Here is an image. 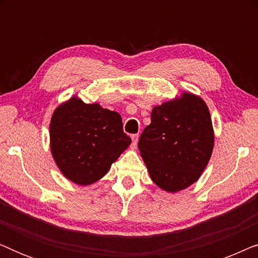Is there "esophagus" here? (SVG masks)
Returning <instances> with one entry per match:
<instances>
[{"mask_svg": "<svg viewBox=\"0 0 258 258\" xmlns=\"http://www.w3.org/2000/svg\"><path fill=\"white\" fill-rule=\"evenodd\" d=\"M132 140H133L132 148H133V149H136V147H137V141H139V135H133V136H132Z\"/></svg>", "mask_w": 258, "mask_h": 258, "instance_id": "1", "label": "esophagus"}]
</instances>
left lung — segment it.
<instances>
[{
  "mask_svg": "<svg viewBox=\"0 0 258 258\" xmlns=\"http://www.w3.org/2000/svg\"><path fill=\"white\" fill-rule=\"evenodd\" d=\"M214 142L207 103L199 95L183 91L153 108L139 150L155 184L167 192H177L200 178L209 163Z\"/></svg>",
  "mask_w": 258,
  "mask_h": 258,
  "instance_id": "8db88e82",
  "label": "left lung"
}]
</instances>
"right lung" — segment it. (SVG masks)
I'll return each mask as SVG.
<instances>
[{
    "label": "right lung",
    "mask_w": 258,
    "mask_h": 258,
    "mask_svg": "<svg viewBox=\"0 0 258 258\" xmlns=\"http://www.w3.org/2000/svg\"><path fill=\"white\" fill-rule=\"evenodd\" d=\"M50 151L56 165L67 179L89 185L110 170L111 164L130 146L123 133L121 115L70 97L52 112Z\"/></svg>",
    "instance_id": "obj_1"
}]
</instances>
